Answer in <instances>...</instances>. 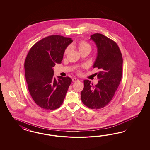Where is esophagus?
Wrapping results in <instances>:
<instances>
[{"label":"esophagus","mask_w":150,"mask_h":150,"mask_svg":"<svg viewBox=\"0 0 150 150\" xmlns=\"http://www.w3.org/2000/svg\"><path fill=\"white\" fill-rule=\"evenodd\" d=\"M72 80H73V82H76L79 81V80L78 79H77V78H73Z\"/></svg>","instance_id":"obj_1"}]
</instances>
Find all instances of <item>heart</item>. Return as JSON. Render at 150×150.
I'll list each match as a JSON object with an SVG mask.
<instances>
[{"mask_svg":"<svg viewBox=\"0 0 150 150\" xmlns=\"http://www.w3.org/2000/svg\"><path fill=\"white\" fill-rule=\"evenodd\" d=\"M75 46L76 47L79 52H82L83 50H88L90 51L91 50V46L88 42L86 41H78L76 43H75ZM69 48L68 47L66 48L64 52L65 54H67L69 53Z\"/></svg>","mask_w":150,"mask_h":150,"instance_id":"heart-1","label":"heart"}]
</instances>
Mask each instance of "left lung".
Masks as SVG:
<instances>
[{
  "instance_id": "left-lung-1",
  "label": "left lung",
  "mask_w": 150,
  "mask_h": 150,
  "mask_svg": "<svg viewBox=\"0 0 150 150\" xmlns=\"http://www.w3.org/2000/svg\"><path fill=\"white\" fill-rule=\"evenodd\" d=\"M97 54L93 68L100 69L98 82L93 86L88 80L83 81L84 88L81 93L83 103L91 109H100L112 100L122 79L123 58L117 44L100 33L91 35Z\"/></svg>"
}]
</instances>
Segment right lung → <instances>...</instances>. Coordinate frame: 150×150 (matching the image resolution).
<instances>
[{"label":"right lung","instance_id":"right-lung-1","mask_svg":"<svg viewBox=\"0 0 150 150\" xmlns=\"http://www.w3.org/2000/svg\"><path fill=\"white\" fill-rule=\"evenodd\" d=\"M73 42L71 38L58 35L47 37L37 42L25 62L28 89L35 102L43 109L54 110L63 103L72 80L53 76V67L60 64L65 50Z\"/></svg>","mask_w":150,"mask_h":150}]
</instances>
